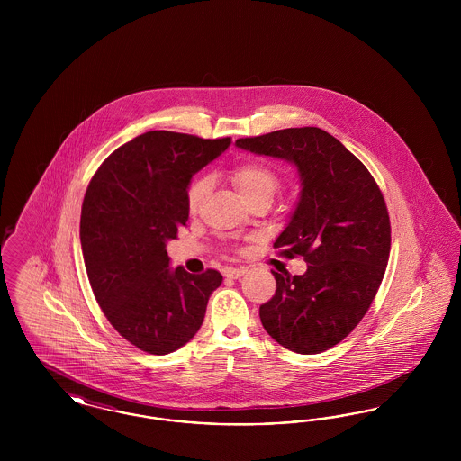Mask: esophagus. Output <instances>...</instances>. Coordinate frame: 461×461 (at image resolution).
I'll return each instance as SVG.
<instances>
[{"instance_id":"esophagus-1","label":"esophagus","mask_w":461,"mask_h":461,"mask_svg":"<svg viewBox=\"0 0 461 461\" xmlns=\"http://www.w3.org/2000/svg\"><path fill=\"white\" fill-rule=\"evenodd\" d=\"M222 273H224L226 278H240V276H243V275L247 273V267H245V266H240V267L226 266V267L222 269Z\"/></svg>"}]
</instances>
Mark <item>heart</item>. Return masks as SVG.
Returning <instances> with one entry per match:
<instances>
[{
	"instance_id": "b5f03b06",
	"label": "heart",
	"mask_w": 461,
	"mask_h": 461,
	"mask_svg": "<svg viewBox=\"0 0 461 461\" xmlns=\"http://www.w3.org/2000/svg\"><path fill=\"white\" fill-rule=\"evenodd\" d=\"M230 181L245 203L259 198L273 200L282 186L280 175L261 160H241L230 169ZM209 190V179L205 176L195 177L186 188V207L195 212Z\"/></svg>"
}]
</instances>
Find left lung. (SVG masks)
Returning a JSON list of instances; mask_svg holds the SVG:
<instances>
[{"instance_id":"1","label":"left lung","mask_w":461,"mask_h":461,"mask_svg":"<svg viewBox=\"0 0 461 461\" xmlns=\"http://www.w3.org/2000/svg\"><path fill=\"white\" fill-rule=\"evenodd\" d=\"M237 145L285 158L303 179L299 205L275 249L301 256L304 275H280L259 307L264 330L299 354L327 351L344 340L372 306L391 252V220L365 164L320 128H288Z\"/></svg>"}]
</instances>
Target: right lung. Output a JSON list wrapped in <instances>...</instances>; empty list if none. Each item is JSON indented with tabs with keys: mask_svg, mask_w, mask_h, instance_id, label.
<instances>
[{
	"mask_svg": "<svg viewBox=\"0 0 461 461\" xmlns=\"http://www.w3.org/2000/svg\"><path fill=\"white\" fill-rule=\"evenodd\" d=\"M231 138L149 131L102 162L81 209L89 285L110 325L134 348L169 354L197 333L222 275L171 269L166 243L188 221L192 176Z\"/></svg>",
	"mask_w": 461,
	"mask_h": 461,
	"instance_id": "add662e5",
	"label": "right lung"
}]
</instances>
